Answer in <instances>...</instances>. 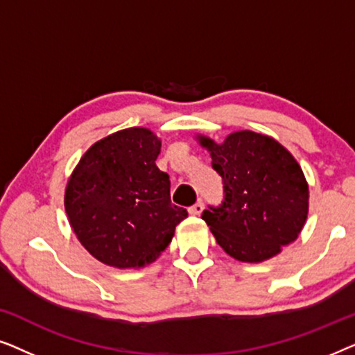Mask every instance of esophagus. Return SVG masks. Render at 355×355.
I'll return each instance as SVG.
<instances>
[{
    "label": "esophagus",
    "instance_id": "esophagus-1",
    "mask_svg": "<svg viewBox=\"0 0 355 355\" xmlns=\"http://www.w3.org/2000/svg\"><path fill=\"white\" fill-rule=\"evenodd\" d=\"M203 208H205V205H203V202H197L196 205H192L191 208H189V213H191V215L198 216L203 211Z\"/></svg>",
    "mask_w": 355,
    "mask_h": 355
}]
</instances>
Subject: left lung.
<instances>
[{
	"label": "left lung",
	"mask_w": 355,
	"mask_h": 355,
	"mask_svg": "<svg viewBox=\"0 0 355 355\" xmlns=\"http://www.w3.org/2000/svg\"><path fill=\"white\" fill-rule=\"evenodd\" d=\"M223 179L225 200L202 220L232 259L249 263L278 255L297 239L309 213V184L302 168L268 135L237 130L223 144L198 137Z\"/></svg>",
	"instance_id": "8db88e82"
}]
</instances>
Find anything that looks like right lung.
I'll list each match as a JSON object with an SVG mask.
<instances>
[{"label":"right lung","instance_id":"add662e5","mask_svg":"<svg viewBox=\"0 0 355 355\" xmlns=\"http://www.w3.org/2000/svg\"><path fill=\"white\" fill-rule=\"evenodd\" d=\"M159 148L150 129H124L92 145L72 171L64 193L69 225L101 263H152L187 218L186 208L171 203L169 176L155 163Z\"/></svg>","mask_w":355,"mask_h":355}]
</instances>
